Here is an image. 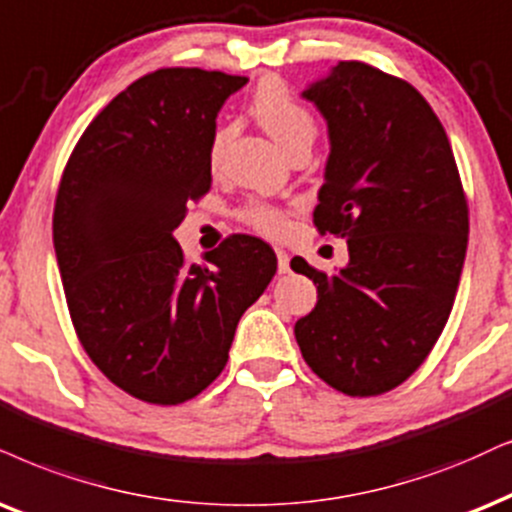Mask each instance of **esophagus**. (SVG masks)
Here are the masks:
<instances>
[{
  "mask_svg": "<svg viewBox=\"0 0 512 512\" xmlns=\"http://www.w3.org/2000/svg\"><path fill=\"white\" fill-rule=\"evenodd\" d=\"M276 260H278V271H281V274H288V271H290V255H288V252L276 248Z\"/></svg>",
  "mask_w": 512,
  "mask_h": 512,
  "instance_id": "obj_1",
  "label": "esophagus"
}]
</instances>
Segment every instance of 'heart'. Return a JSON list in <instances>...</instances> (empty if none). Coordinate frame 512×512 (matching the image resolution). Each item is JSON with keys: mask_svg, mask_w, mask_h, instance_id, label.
<instances>
[{"mask_svg": "<svg viewBox=\"0 0 512 512\" xmlns=\"http://www.w3.org/2000/svg\"><path fill=\"white\" fill-rule=\"evenodd\" d=\"M250 111L260 120V125L271 134V139L276 141L283 151H290L295 146H312L316 137V122L314 115L297 103L286 84L278 80H267L257 87L255 96H252ZM229 137V129H219L212 139V163H217L219 153ZM241 219L255 231H260L264 236H281L286 231L288 217L286 212L271 203H262V200H252L241 210Z\"/></svg>", "mask_w": 512, "mask_h": 512, "instance_id": "obj_1", "label": "heart"}]
</instances>
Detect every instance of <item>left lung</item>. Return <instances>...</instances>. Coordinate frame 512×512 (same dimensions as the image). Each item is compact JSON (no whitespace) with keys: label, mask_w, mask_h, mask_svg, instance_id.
Segmentation results:
<instances>
[{"label":"left lung","mask_w":512,"mask_h":512,"mask_svg":"<svg viewBox=\"0 0 512 512\" xmlns=\"http://www.w3.org/2000/svg\"><path fill=\"white\" fill-rule=\"evenodd\" d=\"M331 153L314 208L321 234L347 238L335 274L290 262L319 290L295 323L309 368L349 397L404 383L442 335L468 248V203L442 122L416 87L340 61L309 84Z\"/></svg>","instance_id":"1"}]
</instances>
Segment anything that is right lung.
Listing matches in <instances>:
<instances>
[{"mask_svg": "<svg viewBox=\"0 0 512 512\" xmlns=\"http://www.w3.org/2000/svg\"><path fill=\"white\" fill-rule=\"evenodd\" d=\"M248 77L163 68L84 129L54 208L70 319L99 371L148 404L193 399L222 373L245 309L276 274L255 236L186 264L174 229L210 191L217 113Z\"/></svg>", "mask_w": 512, "mask_h": 512, "instance_id": "add662e5", "label": "right lung"}]
</instances>
